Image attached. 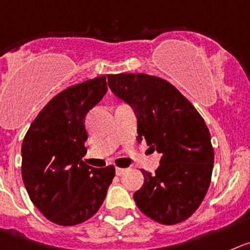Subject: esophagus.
Returning <instances> with one entry per match:
<instances>
[{
    "label": "esophagus",
    "mask_w": 250,
    "mask_h": 250,
    "mask_svg": "<svg viewBox=\"0 0 250 250\" xmlns=\"http://www.w3.org/2000/svg\"><path fill=\"white\" fill-rule=\"evenodd\" d=\"M125 171H127V169H123V167H117V169H116V175L121 176V175L125 174Z\"/></svg>",
    "instance_id": "1"
}]
</instances>
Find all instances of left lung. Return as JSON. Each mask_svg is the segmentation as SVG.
I'll return each instance as SVG.
<instances>
[{
	"mask_svg": "<svg viewBox=\"0 0 250 250\" xmlns=\"http://www.w3.org/2000/svg\"><path fill=\"white\" fill-rule=\"evenodd\" d=\"M112 92L137 116V141L162 154L155 174L142 170L144 184L133 199L146 216L163 225L188 220L211 184L214 153L208 128L183 93L146 74L108 75Z\"/></svg>",
	"mask_w": 250,
	"mask_h": 250,
	"instance_id": "obj_1",
	"label": "left lung"
}]
</instances>
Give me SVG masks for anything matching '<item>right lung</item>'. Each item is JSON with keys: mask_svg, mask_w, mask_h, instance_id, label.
Returning a JSON list of instances; mask_svg holds the SVG:
<instances>
[{"mask_svg": "<svg viewBox=\"0 0 250 250\" xmlns=\"http://www.w3.org/2000/svg\"><path fill=\"white\" fill-rule=\"evenodd\" d=\"M107 92L106 76L65 88L53 97L25 133L22 178L30 201L59 226H75L99 211L114 178V167H92L85 117Z\"/></svg>", "mask_w": 250, "mask_h": 250, "instance_id": "obj_1", "label": "right lung"}]
</instances>
